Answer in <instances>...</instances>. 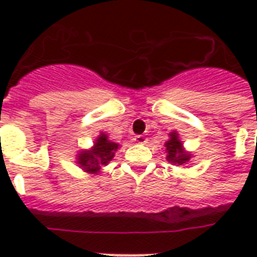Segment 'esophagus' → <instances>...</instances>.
<instances>
[{
  "label": "esophagus",
  "instance_id": "34e87169",
  "mask_svg": "<svg viewBox=\"0 0 257 257\" xmlns=\"http://www.w3.org/2000/svg\"><path fill=\"white\" fill-rule=\"evenodd\" d=\"M133 140L136 141L137 144H145L147 143V139H145L144 136H141V135H137V136H135V139Z\"/></svg>",
  "mask_w": 257,
  "mask_h": 257
}]
</instances>
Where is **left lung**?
Instances as JSON below:
<instances>
[{
    "label": "left lung",
    "mask_w": 257,
    "mask_h": 257,
    "mask_svg": "<svg viewBox=\"0 0 257 257\" xmlns=\"http://www.w3.org/2000/svg\"><path fill=\"white\" fill-rule=\"evenodd\" d=\"M165 147H167V153H168L167 160L173 163V164L183 165L191 159L189 155L183 151V144L177 139V133H172L171 140L165 143Z\"/></svg>",
    "instance_id": "8db88e82"
}]
</instances>
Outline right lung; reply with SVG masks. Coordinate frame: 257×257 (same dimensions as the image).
Wrapping results in <instances>:
<instances>
[{
	"label": "right lung",
	"mask_w": 257,
	"mask_h": 257,
	"mask_svg": "<svg viewBox=\"0 0 257 257\" xmlns=\"http://www.w3.org/2000/svg\"><path fill=\"white\" fill-rule=\"evenodd\" d=\"M118 144L108 141L106 135L101 133V136L96 140V144L92 151L81 152L78 156V164L86 172L96 173L100 171L101 165H106L114 156V151H117Z\"/></svg>",
	"instance_id": "right-lung-1"
}]
</instances>
